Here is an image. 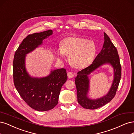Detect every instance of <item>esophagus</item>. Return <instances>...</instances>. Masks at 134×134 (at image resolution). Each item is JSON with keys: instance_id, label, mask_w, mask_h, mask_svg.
Returning a JSON list of instances; mask_svg holds the SVG:
<instances>
[{"instance_id": "obj_1", "label": "esophagus", "mask_w": 134, "mask_h": 134, "mask_svg": "<svg viewBox=\"0 0 134 134\" xmlns=\"http://www.w3.org/2000/svg\"><path fill=\"white\" fill-rule=\"evenodd\" d=\"M67 75H68V77L69 79H72L73 77H74V75H73V73L71 72H68Z\"/></svg>"}]
</instances>
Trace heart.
I'll use <instances>...</instances> for the list:
<instances>
[{
	"mask_svg": "<svg viewBox=\"0 0 134 134\" xmlns=\"http://www.w3.org/2000/svg\"><path fill=\"white\" fill-rule=\"evenodd\" d=\"M97 47L91 40L80 37L64 39L60 44L57 55L63 58V54L68 55L72 65L77 68H84L91 63L96 55Z\"/></svg>",
	"mask_w": 134,
	"mask_h": 134,
	"instance_id": "1",
	"label": "heart"
}]
</instances>
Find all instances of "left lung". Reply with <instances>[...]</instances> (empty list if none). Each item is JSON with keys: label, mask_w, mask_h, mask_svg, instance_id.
Segmentation results:
<instances>
[{"label": "left lung", "mask_w": 134, "mask_h": 134, "mask_svg": "<svg viewBox=\"0 0 134 134\" xmlns=\"http://www.w3.org/2000/svg\"><path fill=\"white\" fill-rule=\"evenodd\" d=\"M104 43L101 52L96 56L92 63L77 73L75 78L77 88V101L79 104L85 109L94 110L105 105L115 97L121 77V67L118 50L104 33ZM109 63L113 66L114 76L113 84L107 95L100 99H90L87 97L89 85L88 75L101 65Z\"/></svg>", "instance_id": "left-lung-1"}]
</instances>
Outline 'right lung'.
Instances as JSON below:
<instances>
[{"label": "right lung", "mask_w": 134, "mask_h": 134, "mask_svg": "<svg viewBox=\"0 0 134 134\" xmlns=\"http://www.w3.org/2000/svg\"><path fill=\"white\" fill-rule=\"evenodd\" d=\"M53 34L52 30L29 34L23 40L15 51L13 60V80L20 97L32 109L48 111L57 105L63 85L67 80L66 69L51 71L42 78L29 75L25 67L26 54L42 44L43 41Z\"/></svg>", "instance_id": "1"}]
</instances>
